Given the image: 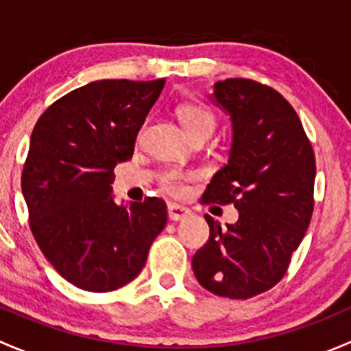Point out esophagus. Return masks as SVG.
<instances>
[{
  "label": "esophagus",
  "instance_id": "1",
  "mask_svg": "<svg viewBox=\"0 0 351 351\" xmlns=\"http://www.w3.org/2000/svg\"><path fill=\"white\" fill-rule=\"evenodd\" d=\"M190 214V208L182 207L178 204H168V215L171 221H182Z\"/></svg>",
  "mask_w": 351,
  "mask_h": 351
}]
</instances>
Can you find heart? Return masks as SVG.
I'll list each match as a JSON object with an SVG mask.
<instances>
[{
    "mask_svg": "<svg viewBox=\"0 0 351 351\" xmlns=\"http://www.w3.org/2000/svg\"><path fill=\"white\" fill-rule=\"evenodd\" d=\"M178 117L182 120L186 132L195 139V137H210L217 127V117L207 105L192 101L185 104L178 108ZM195 173L183 171L178 168H166L159 173V185L165 192L171 193L175 197H182L189 190V183L195 180Z\"/></svg>",
    "mask_w": 351,
    "mask_h": 351,
    "instance_id": "b5f03b06",
    "label": "heart"
}]
</instances>
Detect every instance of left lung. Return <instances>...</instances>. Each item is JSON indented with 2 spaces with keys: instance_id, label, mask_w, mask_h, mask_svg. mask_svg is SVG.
Instances as JSON below:
<instances>
[{
  "instance_id": "left-lung-1",
  "label": "left lung",
  "mask_w": 351,
  "mask_h": 351,
  "mask_svg": "<svg viewBox=\"0 0 351 351\" xmlns=\"http://www.w3.org/2000/svg\"><path fill=\"white\" fill-rule=\"evenodd\" d=\"M214 97L232 119V149L202 204H234L236 224L205 215L208 241L193 254L197 280L208 292L250 299L285 277L314 210L316 158L292 105L263 83L229 77Z\"/></svg>"
}]
</instances>
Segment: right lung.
Returning <instances> with one entry per match:
<instances>
[{
    "instance_id": "right-lung-1",
    "label": "right lung",
    "mask_w": 351,
    "mask_h": 351,
    "mask_svg": "<svg viewBox=\"0 0 351 351\" xmlns=\"http://www.w3.org/2000/svg\"><path fill=\"white\" fill-rule=\"evenodd\" d=\"M165 80H101L56 100L37 120L22 171L28 224L61 277L90 292L132 282L168 221L156 197L119 205L117 162L136 137Z\"/></svg>"
}]
</instances>
